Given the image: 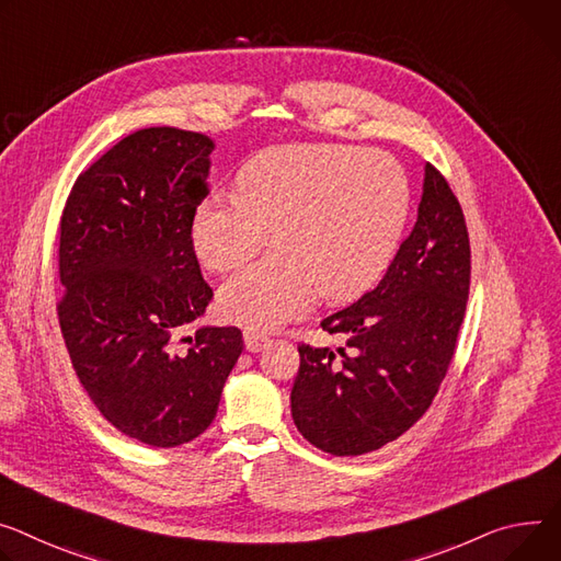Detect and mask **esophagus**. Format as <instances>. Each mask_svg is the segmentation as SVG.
I'll use <instances>...</instances> for the list:
<instances>
[{"mask_svg":"<svg viewBox=\"0 0 561 561\" xmlns=\"http://www.w3.org/2000/svg\"><path fill=\"white\" fill-rule=\"evenodd\" d=\"M268 342L271 340L262 333H254V331L243 333V344H245V351H250V353H260L264 346H268Z\"/></svg>","mask_w":561,"mask_h":561,"instance_id":"34e87169","label":"esophagus"}]
</instances>
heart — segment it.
Instances as JSON below:
<instances>
[{
	"label": "heart",
	"instance_id": "1",
	"mask_svg": "<svg viewBox=\"0 0 561 561\" xmlns=\"http://www.w3.org/2000/svg\"><path fill=\"white\" fill-rule=\"evenodd\" d=\"M237 194L215 192L192 224L198 262L228 273L273 232L277 252L219 290L224 320L264 333L309 313L320 293L346 301L391 264L412 210L404 168L385 151L286 145L252 159Z\"/></svg>",
	"mask_w": 561,
	"mask_h": 561
}]
</instances>
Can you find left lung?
I'll use <instances>...</instances> for the list:
<instances>
[{
    "label": "left lung",
    "mask_w": 561,
    "mask_h": 561,
    "mask_svg": "<svg viewBox=\"0 0 561 561\" xmlns=\"http://www.w3.org/2000/svg\"><path fill=\"white\" fill-rule=\"evenodd\" d=\"M470 290V239L454 192L425 165L419 219L378 286L322 320L348 353L301 344L290 389L299 434L333 456L396 440L427 410L451 363Z\"/></svg>",
    "instance_id": "8db88e82"
}]
</instances>
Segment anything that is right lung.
I'll list each match as a JSON object with an SVG mask.
<instances>
[{
    "label": "right lung",
    "instance_id": "obj_1",
    "mask_svg": "<svg viewBox=\"0 0 561 561\" xmlns=\"http://www.w3.org/2000/svg\"><path fill=\"white\" fill-rule=\"evenodd\" d=\"M213 149L196 131H134L80 174L60 224L58 318L76 376L100 414L151 447L208 430L243 348L237 327L174 342L213 299L192 245Z\"/></svg>",
    "mask_w": 561,
    "mask_h": 561
}]
</instances>
